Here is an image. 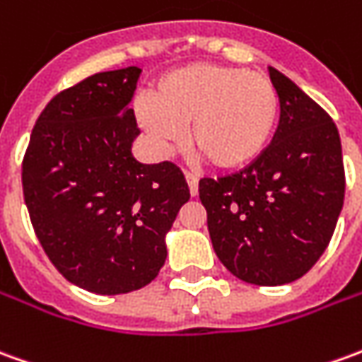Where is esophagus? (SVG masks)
Here are the masks:
<instances>
[{"mask_svg":"<svg viewBox=\"0 0 362 362\" xmlns=\"http://www.w3.org/2000/svg\"><path fill=\"white\" fill-rule=\"evenodd\" d=\"M186 182H188L189 186V194L196 196V194H198V176L192 173H186Z\"/></svg>","mask_w":362,"mask_h":362,"instance_id":"34e87169","label":"esophagus"}]
</instances>
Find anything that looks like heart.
Instances as JSON below:
<instances>
[{
	"label": "heart",
	"instance_id": "obj_1",
	"mask_svg": "<svg viewBox=\"0 0 362 362\" xmlns=\"http://www.w3.org/2000/svg\"><path fill=\"white\" fill-rule=\"evenodd\" d=\"M141 127L168 153L188 141L207 163L233 170L267 146L278 115V93L267 74L196 62L160 78L153 100H139Z\"/></svg>",
	"mask_w": 362,
	"mask_h": 362
}]
</instances>
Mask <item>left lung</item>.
Here are the masks:
<instances>
[{
	"instance_id": "8db88e82",
	"label": "left lung",
	"mask_w": 362,
	"mask_h": 362,
	"mask_svg": "<svg viewBox=\"0 0 362 362\" xmlns=\"http://www.w3.org/2000/svg\"><path fill=\"white\" fill-rule=\"evenodd\" d=\"M280 100L270 143L239 173L202 178L214 251L249 284L280 286L312 269L327 249L345 198L339 131L322 105L269 68Z\"/></svg>"
}]
</instances>
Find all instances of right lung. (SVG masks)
<instances>
[{
  "label": "right lung",
  "instance_id": "right-lung-1",
  "mask_svg": "<svg viewBox=\"0 0 362 362\" xmlns=\"http://www.w3.org/2000/svg\"><path fill=\"white\" fill-rule=\"evenodd\" d=\"M137 66L98 72L57 93L23 156V196L50 262L93 294H127L155 280L164 235L189 199L174 163L143 164L129 102Z\"/></svg>",
  "mask_w": 362,
  "mask_h": 362
}]
</instances>
